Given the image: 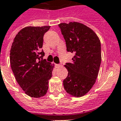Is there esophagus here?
I'll return each instance as SVG.
<instances>
[{
    "label": "esophagus",
    "instance_id": "34e87169",
    "mask_svg": "<svg viewBox=\"0 0 121 121\" xmlns=\"http://www.w3.org/2000/svg\"><path fill=\"white\" fill-rule=\"evenodd\" d=\"M55 66H56V68H59V67H60V66H61L60 65H58V64H55Z\"/></svg>",
    "mask_w": 121,
    "mask_h": 121
}]
</instances>
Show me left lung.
<instances>
[{"mask_svg":"<svg viewBox=\"0 0 121 121\" xmlns=\"http://www.w3.org/2000/svg\"><path fill=\"white\" fill-rule=\"evenodd\" d=\"M66 44L67 51L73 53L72 63L65 67L68 71L63 86L69 95L81 97L88 93L96 82L101 62L99 38L94 31L79 22L58 25Z\"/></svg>","mask_w":121,"mask_h":121,"instance_id":"left-lung-1","label":"left lung"}]
</instances>
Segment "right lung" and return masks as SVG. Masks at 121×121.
Segmentation results:
<instances>
[{
    "label": "right lung",
    "mask_w": 121,
    "mask_h": 121,
    "mask_svg": "<svg viewBox=\"0 0 121 121\" xmlns=\"http://www.w3.org/2000/svg\"><path fill=\"white\" fill-rule=\"evenodd\" d=\"M50 26H26L13 39L10 53L12 70L20 88L32 98L45 96L54 65L42 58L43 36Z\"/></svg>",
    "instance_id": "obj_1"
}]
</instances>
